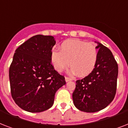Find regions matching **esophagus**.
<instances>
[{
    "label": "esophagus",
    "mask_w": 128,
    "mask_h": 128,
    "mask_svg": "<svg viewBox=\"0 0 128 128\" xmlns=\"http://www.w3.org/2000/svg\"><path fill=\"white\" fill-rule=\"evenodd\" d=\"M65 80H66V82H69V81H71L72 80V79L70 78H68V77H65Z\"/></svg>",
    "instance_id": "esophagus-1"
}]
</instances>
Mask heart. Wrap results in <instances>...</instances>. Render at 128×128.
<instances>
[{"label":"heart","instance_id":"obj_1","mask_svg":"<svg viewBox=\"0 0 128 128\" xmlns=\"http://www.w3.org/2000/svg\"><path fill=\"white\" fill-rule=\"evenodd\" d=\"M98 50L93 44L74 39L64 41L60 46V51L54 50L51 61L54 69L59 72L69 66L71 72L78 76L90 74L95 68L98 60Z\"/></svg>","mask_w":128,"mask_h":128}]
</instances>
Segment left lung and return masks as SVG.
Returning <instances> with one entry per match:
<instances>
[{
	"label": "left lung",
	"instance_id": "left-lung-1",
	"mask_svg": "<svg viewBox=\"0 0 128 128\" xmlns=\"http://www.w3.org/2000/svg\"><path fill=\"white\" fill-rule=\"evenodd\" d=\"M97 43L99 50L95 68L88 76L76 81L72 94L74 106L80 111L90 113L103 110L112 102L118 75V64L110 50Z\"/></svg>",
	"mask_w": 128,
	"mask_h": 128
}]
</instances>
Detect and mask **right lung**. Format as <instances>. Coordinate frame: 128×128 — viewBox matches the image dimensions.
Returning a JSON list of instances; mask_svg holds the SVG:
<instances>
[{"mask_svg":"<svg viewBox=\"0 0 128 128\" xmlns=\"http://www.w3.org/2000/svg\"><path fill=\"white\" fill-rule=\"evenodd\" d=\"M55 44L52 36L38 34L15 50L9 68L11 95L25 111L36 113L50 108L56 91L66 84L64 76L54 70L51 62Z\"/></svg>","mask_w":128,"mask_h":128,"instance_id":"right-lung-1","label":"right lung"}]
</instances>
